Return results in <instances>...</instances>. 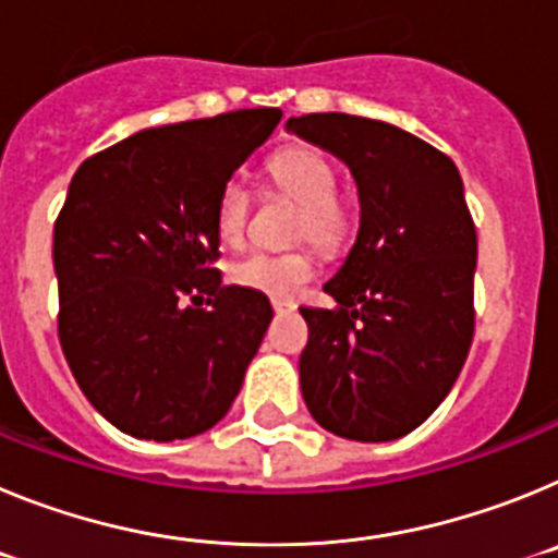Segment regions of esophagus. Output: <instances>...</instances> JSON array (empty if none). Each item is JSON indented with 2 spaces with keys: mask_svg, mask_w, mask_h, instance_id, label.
<instances>
[{
  "mask_svg": "<svg viewBox=\"0 0 558 558\" xmlns=\"http://www.w3.org/2000/svg\"><path fill=\"white\" fill-rule=\"evenodd\" d=\"M274 313H293L295 304L293 302H282V299H274Z\"/></svg>",
  "mask_w": 558,
  "mask_h": 558,
  "instance_id": "1",
  "label": "esophagus"
}]
</instances>
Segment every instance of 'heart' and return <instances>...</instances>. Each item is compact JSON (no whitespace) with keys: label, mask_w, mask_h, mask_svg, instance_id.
Returning <instances> with one entry per match:
<instances>
[{"label":"heart","mask_w":558,"mask_h":558,"mask_svg":"<svg viewBox=\"0 0 558 558\" xmlns=\"http://www.w3.org/2000/svg\"><path fill=\"white\" fill-rule=\"evenodd\" d=\"M265 179L270 190L302 206L295 220V240H313L324 251H338L352 240L357 223L354 206L338 195V167L327 153L313 145L284 147L268 159ZM251 206L254 195L243 181L231 179L220 190L215 223L223 243L234 245L243 240ZM313 274L315 256L310 251H293V254L256 251L231 268V279L240 288L276 299H290L299 293L313 279Z\"/></svg>","instance_id":"obj_1"}]
</instances>
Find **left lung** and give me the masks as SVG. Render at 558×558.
Listing matches in <instances>:
<instances>
[{
    "label": "left lung",
    "mask_w": 558,
    "mask_h": 558,
    "mask_svg": "<svg viewBox=\"0 0 558 558\" xmlns=\"http://www.w3.org/2000/svg\"><path fill=\"white\" fill-rule=\"evenodd\" d=\"M288 131L352 172L360 229L324 284L338 307H302V397L324 430L393 441L456 386L475 332L477 234L450 156L352 113L290 117Z\"/></svg>",
    "instance_id": "1"
}]
</instances>
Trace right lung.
Instances as JSON below:
<instances>
[{
	"instance_id": "right-lung-1",
	"label": "right lung",
	"mask_w": 558,
	"mask_h": 558,
	"mask_svg": "<svg viewBox=\"0 0 558 558\" xmlns=\"http://www.w3.org/2000/svg\"><path fill=\"white\" fill-rule=\"evenodd\" d=\"M279 120V108H243L147 128L72 175L52 234L58 338L81 391L117 430L198 436L240 393L274 310L211 268L215 209Z\"/></svg>"
}]
</instances>
